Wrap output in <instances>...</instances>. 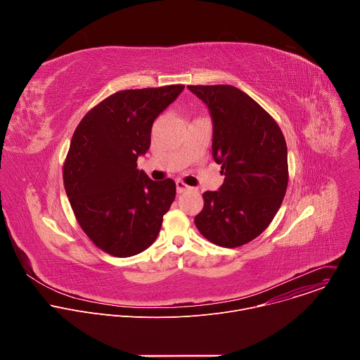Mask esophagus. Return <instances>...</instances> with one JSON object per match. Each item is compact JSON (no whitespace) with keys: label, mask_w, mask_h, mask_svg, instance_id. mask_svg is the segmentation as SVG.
Wrapping results in <instances>:
<instances>
[{"label":"esophagus","mask_w":360,"mask_h":360,"mask_svg":"<svg viewBox=\"0 0 360 360\" xmlns=\"http://www.w3.org/2000/svg\"><path fill=\"white\" fill-rule=\"evenodd\" d=\"M189 189L191 188L186 184H184L182 181H176V191H178V193H184V192H186Z\"/></svg>","instance_id":"obj_1"}]
</instances>
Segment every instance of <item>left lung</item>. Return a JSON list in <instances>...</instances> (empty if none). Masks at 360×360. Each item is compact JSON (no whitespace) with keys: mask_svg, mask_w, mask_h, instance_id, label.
I'll return each mask as SVG.
<instances>
[{"mask_svg":"<svg viewBox=\"0 0 360 360\" xmlns=\"http://www.w3.org/2000/svg\"><path fill=\"white\" fill-rule=\"evenodd\" d=\"M208 107L212 157L225 175L219 191L203 192L195 217L210 242L242 246L259 236L281 208L288 188V148L275 120L232 85H188Z\"/></svg>","mask_w":360,"mask_h":360,"instance_id":"8db88e82","label":"left lung"}]
</instances>
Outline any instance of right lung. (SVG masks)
<instances>
[{"label": "right lung", "instance_id": "obj_1", "mask_svg": "<svg viewBox=\"0 0 360 360\" xmlns=\"http://www.w3.org/2000/svg\"><path fill=\"white\" fill-rule=\"evenodd\" d=\"M184 88L115 92L72 135L63 171L71 208L86 236L112 256L128 258L155 242L175 199V182L149 179L136 160L149 149L153 121Z\"/></svg>", "mask_w": 360, "mask_h": 360}]
</instances>
